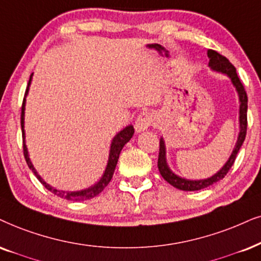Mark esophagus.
Segmentation results:
<instances>
[{"label": "esophagus", "instance_id": "34e87169", "mask_svg": "<svg viewBox=\"0 0 261 261\" xmlns=\"http://www.w3.org/2000/svg\"><path fill=\"white\" fill-rule=\"evenodd\" d=\"M151 123H153V115H151V113H149V112H142L137 117L136 121H135V130H136V133H142V131L147 130Z\"/></svg>", "mask_w": 261, "mask_h": 261}]
</instances>
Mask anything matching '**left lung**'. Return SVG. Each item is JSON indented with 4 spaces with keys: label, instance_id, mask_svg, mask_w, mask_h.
<instances>
[{
    "label": "left lung",
    "instance_id": "left-lung-1",
    "mask_svg": "<svg viewBox=\"0 0 261 261\" xmlns=\"http://www.w3.org/2000/svg\"><path fill=\"white\" fill-rule=\"evenodd\" d=\"M207 57L210 59L208 66L211 70L227 75V77L230 78V81H231L232 85L236 89L240 101V133L239 137H237L235 147H233V149L231 151V155H230V158L227 159L226 163L223 165V167L218 171V172H216L213 176H211L208 178H204V179H187V178L179 177L178 174L174 173L173 171L170 169L169 165H167L166 146H165L164 138H160L159 159H158V169H159V172L167 183H170L171 186L177 188V189L184 191H195L204 189V188L212 186V184L217 183L218 180L223 179V178L226 176V173L229 172V170L231 169L233 163H235L236 155L239 153L243 142H245L247 134V108H248V97H247L245 88H243L239 75L236 73V68L233 67V65L227 60L225 57L220 55L219 53L211 50V49L207 50Z\"/></svg>",
    "mask_w": 261,
    "mask_h": 261
}]
</instances>
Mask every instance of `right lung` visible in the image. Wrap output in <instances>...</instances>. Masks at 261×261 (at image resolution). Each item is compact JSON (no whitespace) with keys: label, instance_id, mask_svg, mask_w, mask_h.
Returning a JSON list of instances; mask_svg holds the SVG:
<instances>
[{"label":"right lung","instance_id":"right-lung-1","mask_svg":"<svg viewBox=\"0 0 261 261\" xmlns=\"http://www.w3.org/2000/svg\"><path fill=\"white\" fill-rule=\"evenodd\" d=\"M32 75H34V73L30 75L29 84H28V88H26L25 97H24V101H22V107H21V131H22V141H24V156H25L26 164H28L30 170H32V172L35 173V176L37 177V179L39 180V182H41L45 188H47L49 191H51L54 195L60 196V197H62V199H66L68 201H84V200L92 199V197L98 195V194H100L101 191L107 187V184L111 182L112 177H113L115 166H117L118 159H119L120 151H121V149H123V147L125 146V144H126L127 142L131 140V137L134 136V133H135L134 126L133 125H128V126L124 127L120 133H118L113 137V140H112V142H111L110 155H108L107 166H106V169H105L103 174H102L100 179H98L97 182L94 184V186L89 187V188H87V189L77 190V191H66V190H60V189H57V188L51 187L50 184L44 182V179H43V178L37 173V171H36L34 165H32L31 160H30L28 147H26V143H25V128H24L25 127V121H24L25 120V105H26V96H28L29 90H30V85H31Z\"/></svg>","mask_w":261,"mask_h":261}]
</instances>
